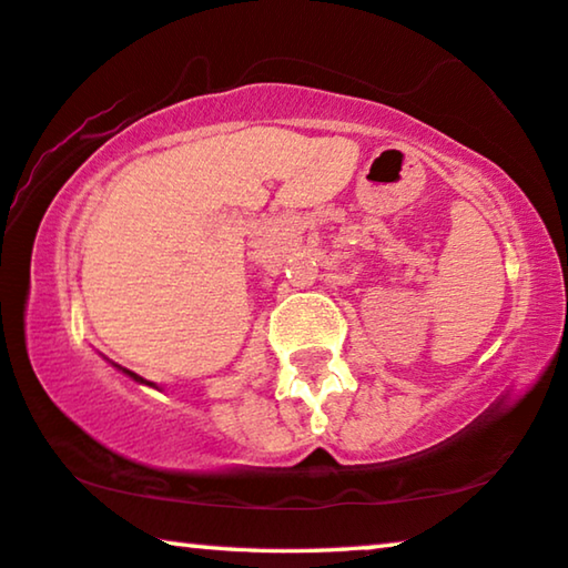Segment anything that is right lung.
<instances>
[{
    "label": "right lung",
    "instance_id": "1",
    "mask_svg": "<svg viewBox=\"0 0 568 568\" xmlns=\"http://www.w3.org/2000/svg\"><path fill=\"white\" fill-rule=\"evenodd\" d=\"M119 369H123V367H119ZM123 372H126V375H129V377H134V379H136V383H142V385H150V387H152V383H146V379H144V377H139V375H136V372H131V369H123Z\"/></svg>",
    "mask_w": 568,
    "mask_h": 568
}]
</instances>
